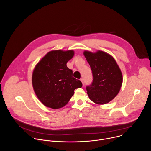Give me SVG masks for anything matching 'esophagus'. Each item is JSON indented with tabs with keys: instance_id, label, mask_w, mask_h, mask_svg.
Segmentation results:
<instances>
[{
	"instance_id": "esophagus-1",
	"label": "esophagus",
	"mask_w": 151,
	"mask_h": 151,
	"mask_svg": "<svg viewBox=\"0 0 151 151\" xmlns=\"http://www.w3.org/2000/svg\"><path fill=\"white\" fill-rule=\"evenodd\" d=\"M81 82H82V84H83H83H84V82H83V78H81Z\"/></svg>"
}]
</instances>
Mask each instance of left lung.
<instances>
[{"instance_id": "1", "label": "left lung", "mask_w": 151, "mask_h": 151, "mask_svg": "<svg viewBox=\"0 0 151 151\" xmlns=\"http://www.w3.org/2000/svg\"><path fill=\"white\" fill-rule=\"evenodd\" d=\"M93 75V82L86 87L90 99L95 103H109L119 93L122 75L114 58L101 51L96 53L84 51Z\"/></svg>"}]
</instances>
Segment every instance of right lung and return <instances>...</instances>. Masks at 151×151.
I'll return each instance as SVG.
<instances>
[{"label": "right lung", "mask_w": 151, "mask_h": 151, "mask_svg": "<svg viewBox=\"0 0 151 151\" xmlns=\"http://www.w3.org/2000/svg\"><path fill=\"white\" fill-rule=\"evenodd\" d=\"M72 50L52 51L37 64L32 75L36 95L45 106L56 109L65 106L82 86L81 81L73 77V72L66 64L73 56Z\"/></svg>", "instance_id": "obj_1"}]
</instances>
